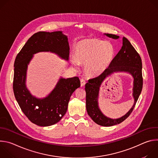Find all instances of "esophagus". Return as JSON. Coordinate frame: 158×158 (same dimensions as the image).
<instances>
[{
    "mask_svg": "<svg viewBox=\"0 0 158 158\" xmlns=\"http://www.w3.org/2000/svg\"><path fill=\"white\" fill-rule=\"evenodd\" d=\"M85 84V80L83 79H81V87L84 86Z\"/></svg>",
    "mask_w": 158,
    "mask_h": 158,
    "instance_id": "esophagus-1",
    "label": "esophagus"
}]
</instances>
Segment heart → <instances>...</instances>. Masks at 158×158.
I'll return each mask as SVG.
<instances>
[{"label":"heart","instance_id":"b5f03b06","mask_svg":"<svg viewBox=\"0 0 158 158\" xmlns=\"http://www.w3.org/2000/svg\"><path fill=\"white\" fill-rule=\"evenodd\" d=\"M115 56V48L111 42L97 39H86L79 42L75 57L71 60L73 66L84 65V72L89 77L102 74L110 66Z\"/></svg>","mask_w":158,"mask_h":158}]
</instances>
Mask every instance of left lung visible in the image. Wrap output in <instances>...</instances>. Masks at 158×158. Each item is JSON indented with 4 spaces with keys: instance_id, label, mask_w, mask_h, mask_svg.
Instances as JSON below:
<instances>
[{
    "instance_id": "1",
    "label": "left lung",
    "mask_w": 158,
    "mask_h": 158,
    "mask_svg": "<svg viewBox=\"0 0 158 158\" xmlns=\"http://www.w3.org/2000/svg\"><path fill=\"white\" fill-rule=\"evenodd\" d=\"M107 37L118 39L119 36L104 34ZM114 72H127L133 77V96L134 104L127 113L121 118L111 119L103 114L98 105V98L100 87L103 81ZM142 61L140 56L135 50L131 42L126 38H123V46L118 54L114 57L110 66L98 77L91 79L85 84L86 109L88 115L98 124L102 126H112L120 124L129 117L133 110L139 98L143 88Z\"/></svg>"
}]
</instances>
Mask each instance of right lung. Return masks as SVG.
Instances as JSON below:
<instances>
[{"label": "right lung", "instance_id": "obj_1", "mask_svg": "<svg viewBox=\"0 0 158 158\" xmlns=\"http://www.w3.org/2000/svg\"><path fill=\"white\" fill-rule=\"evenodd\" d=\"M69 45L67 36L62 31L39 32L32 35L14 62L13 90L15 98L24 114L34 124L49 126L58 123L65 115L70 98L80 87L78 77H60L51 93L44 98L31 94L26 87L27 67L34 54L51 52L66 60H69Z\"/></svg>", "mask_w": 158, "mask_h": 158}]
</instances>
